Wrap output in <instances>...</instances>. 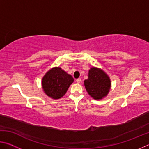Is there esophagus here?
Instances as JSON below:
<instances>
[{
  "label": "esophagus",
  "mask_w": 149,
  "mask_h": 149,
  "mask_svg": "<svg viewBox=\"0 0 149 149\" xmlns=\"http://www.w3.org/2000/svg\"><path fill=\"white\" fill-rule=\"evenodd\" d=\"M81 80L80 78H78V79H76V82L77 83V84H80V83H81Z\"/></svg>",
  "instance_id": "esophagus-1"
}]
</instances>
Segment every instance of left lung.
I'll return each instance as SVG.
<instances>
[{
    "label": "left lung",
    "mask_w": 149,
    "mask_h": 149,
    "mask_svg": "<svg viewBox=\"0 0 149 149\" xmlns=\"http://www.w3.org/2000/svg\"><path fill=\"white\" fill-rule=\"evenodd\" d=\"M87 93L95 100L105 97L109 92L111 81L110 77L101 69L92 67L89 70L88 79L84 81Z\"/></svg>",
    "instance_id": "1"
}]
</instances>
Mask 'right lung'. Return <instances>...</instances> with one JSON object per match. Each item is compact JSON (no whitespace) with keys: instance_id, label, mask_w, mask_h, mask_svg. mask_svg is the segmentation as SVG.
<instances>
[{"instance_id":"right-lung-1","label":"right lung","mask_w":149,"mask_h":149,"mask_svg":"<svg viewBox=\"0 0 149 149\" xmlns=\"http://www.w3.org/2000/svg\"><path fill=\"white\" fill-rule=\"evenodd\" d=\"M74 78L60 67L48 71L42 79V86L48 97L54 99L62 97L73 82Z\"/></svg>"}]
</instances>
